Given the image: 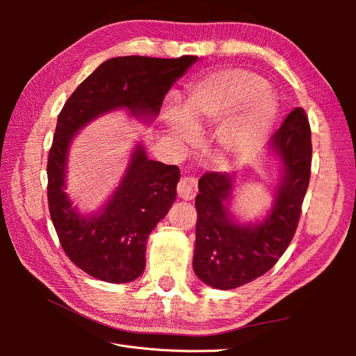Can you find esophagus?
<instances>
[{"label":"esophagus","mask_w":356,"mask_h":356,"mask_svg":"<svg viewBox=\"0 0 356 356\" xmlns=\"http://www.w3.org/2000/svg\"><path fill=\"white\" fill-rule=\"evenodd\" d=\"M178 196L184 200H193L197 195V179L182 177L178 182Z\"/></svg>","instance_id":"34e87169"}]
</instances>
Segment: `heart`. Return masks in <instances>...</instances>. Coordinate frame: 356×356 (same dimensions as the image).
Segmentation results:
<instances>
[{"instance_id":"1","label":"heart","mask_w":356,"mask_h":356,"mask_svg":"<svg viewBox=\"0 0 356 356\" xmlns=\"http://www.w3.org/2000/svg\"><path fill=\"white\" fill-rule=\"evenodd\" d=\"M242 104L217 134L222 153L239 159L257 145L277 113L276 98L267 89L266 80L257 74L220 70L193 84L182 102V113H169V135L179 145L193 144L197 129L222 120Z\"/></svg>"}]
</instances>
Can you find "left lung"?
Returning <instances> with one entry per match:
<instances>
[{"instance_id":"1","label":"left lung","mask_w":356,"mask_h":356,"mask_svg":"<svg viewBox=\"0 0 356 356\" xmlns=\"http://www.w3.org/2000/svg\"><path fill=\"white\" fill-rule=\"evenodd\" d=\"M267 148L279 161V179L272 208L260 221L241 222L230 211L234 175L208 172L199 179L193 270L212 288L233 289L263 276L294 238L312 165L303 108L286 115Z\"/></svg>"}]
</instances>
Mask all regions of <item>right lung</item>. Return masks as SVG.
Segmentation results:
<instances>
[{
  "instance_id": "right-lung-1",
  "label": "right lung",
  "mask_w": 356,
  "mask_h": 356,
  "mask_svg": "<svg viewBox=\"0 0 356 356\" xmlns=\"http://www.w3.org/2000/svg\"><path fill=\"white\" fill-rule=\"evenodd\" d=\"M196 60L108 59L74 90L58 115L47 160L50 217L70 260L99 281L126 284L143 275L148 236L175 202L179 168L149 160L143 144H136L111 197L98 212L80 213L65 191L72 139L95 118L115 110L152 123L172 84Z\"/></svg>"
}]
</instances>
